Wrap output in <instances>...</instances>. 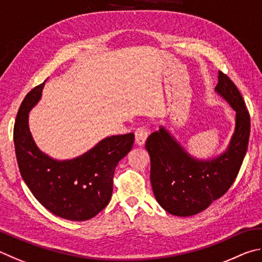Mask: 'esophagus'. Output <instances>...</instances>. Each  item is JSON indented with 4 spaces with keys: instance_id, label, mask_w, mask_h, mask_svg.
<instances>
[{
    "instance_id": "esophagus-1",
    "label": "esophagus",
    "mask_w": 262,
    "mask_h": 262,
    "mask_svg": "<svg viewBox=\"0 0 262 262\" xmlns=\"http://www.w3.org/2000/svg\"><path fill=\"white\" fill-rule=\"evenodd\" d=\"M148 137V128L146 126H139L137 128L135 132V138H136V143L138 145H144L146 139Z\"/></svg>"
}]
</instances>
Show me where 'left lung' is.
Listing matches in <instances>:
<instances>
[{
    "instance_id": "left-lung-1",
    "label": "left lung",
    "mask_w": 262,
    "mask_h": 262,
    "mask_svg": "<svg viewBox=\"0 0 262 262\" xmlns=\"http://www.w3.org/2000/svg\"><path fill=\"white\" fill-rule=\"evenodd\" d=\"M215 91L236 112L235 132L223 154L212 160L192 158L163 126L146 140L154 196L166 212L176 216L198 214L221 198L235 182L245 158L251 123L241 92L221 71Z\"/></svg>"
}]
</instances>
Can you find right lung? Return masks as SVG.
<instances>
[{"instance_id": "add662e5", "label": "right lung", "mask_w": 262, "mask_h": 262, "mask_svg": "<svg viewBox=\"0 0 262 262\" xmlns=\"http://www.w3.org/2000/svg\"><path fill=\"white\" fill-rule=\"evenodd\" d=\"M45 82L27 93L13 126L16 158L23 180L35 199L56 216L86 221L109 204L119 160L130 152L135 135L104 138L76 159L57 161L36 147L29 128V113L41 98Z\"/></svg>"}]
</instances>
